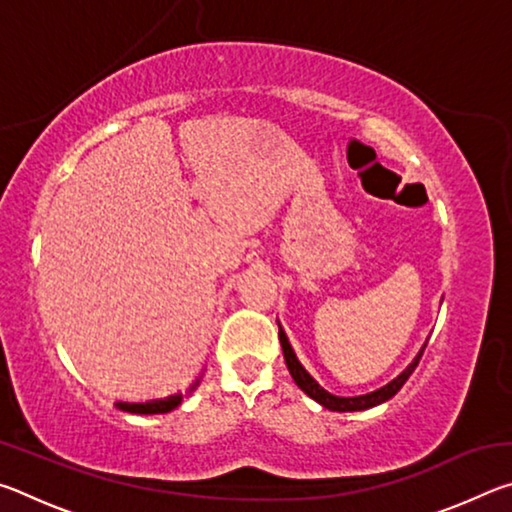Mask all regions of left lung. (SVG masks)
<instances>
[{
  "instance_id": "1",
  "label": "left lung",
  "mask_w": 512,
  "mask_h": 512,
  "mask_svg": "<svg viewBox=\"0 0 512 512\" xmlns=\"http://www.w3.org/2000/svg\"><path fill=\"white\" fill-rule=\"evenodd\" d=\"M277 327H280V323H277ZM280 343H282L284 361H287V368H289V372H291L293 381H296V384L300 386V391H305V393L311 397V400H316L318 404H323L325 409H329V411H339V413H345V411H366V409H372V406H377V404H381V402L391 400V397L406 384V379H409V377L413 375L415 366H418V363H420V357H422L424 348H427V345H422L420 354L409 363V368H406V370L402 372V375H397V377L391 381V384L381 386L379 391H372V393L359 395V397H339V395L327 393L325 388L320 386L318 381H316L314 377H311L305 368H302V363L298 361L296 352H293L291 343H289L287 334H284L282 327H280Z\"/></svg>"
}]
</instances>
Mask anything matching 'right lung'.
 <instances>
[{"label":"right lung","mask_w":512,"mask_h":512,"mask_svg":"<svg viewBox=\"0 0 512 512\" xmlns=\"http://www.w3.org/2000/svg\"><path fill=\"white\" fill-rule=\"evenodd\" d=\"M183 402V395H169L164 400H151V402H117V409L128 413H140V415H153V413H169Z\"/></svg>","instance_id":"add662e5"}]
</instances>
